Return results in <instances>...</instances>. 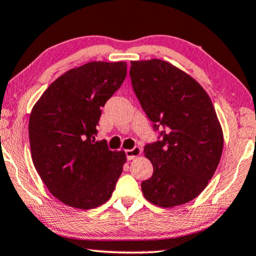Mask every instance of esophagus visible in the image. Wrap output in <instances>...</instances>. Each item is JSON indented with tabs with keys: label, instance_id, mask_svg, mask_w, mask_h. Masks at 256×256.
<instances>
[{
	"label": "esophagus",
	"instance_id": "1",
	"mask_svg": "<svg viewBox=\"0 0 256 256\" xmlns=\"http://www.w3.org/2000/svg\"><path fill=\"white\" fill-rule=\"evenodd\" d=\"M140 154H141V148L136 147V146L134 148L126 150V156H127V160H134V158H138Z\"/></svg>",
	"mask_w": 256,
	"mask_h": 256
}]
</instances>
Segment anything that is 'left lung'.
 <instances>
[{
  "label": "left lung",
  "instance_id": "1",
  "mask_svg": "<svg viewBox=\"0 0 256 256\" xmlns=\"http://www.w3.org/2000/svg\"><path fill=\"white\" fill-rule=\"evenodd\" d=\"M132 86L156 142L144 152L154 168L141 184L152 204L170 208L192 201L207 187L220 162L224 134L207 92L193 78L162 60L132 61Z\"/></svg>",
  "mask_w": 256,
  "mask_h": 256
}]
</instances>
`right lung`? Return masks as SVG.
I'll use <instances>...</instances> for the list:
<instances>
[{"label": "right lung", "instance_id": "right-lung-1", "mask_svg": "<svg viewBox=\"0 0 256 256\" xmlns=\"http://www.w3.org/2000/svg\"><path fill=\"white\" fill-rule=\"evenodd\" d=\"M126 75V62L86 63L55 80L32 108V162L46 187L64 204L92 209L114 192L126 154L95 141V135L101 108Z\"/></svg>", "mask_w": 256, "mask_h": 256}]
</instances>
